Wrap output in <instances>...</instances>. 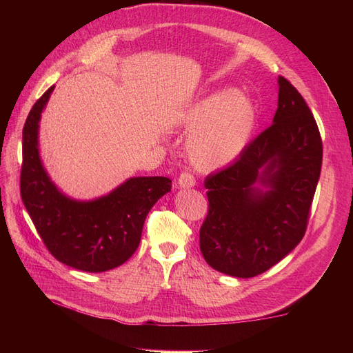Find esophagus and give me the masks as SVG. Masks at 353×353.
<instances>
[{
	"label": "esophagus",
	"mask_w": 353,
	"mask_h": 353,
	"mask_svg": "<svg viewBox=\"0 0 353 353\" xmlns=\"http://www.w3.org/2000/svg\"><path fill=\"white\" fill-rule=\"evenodd\" d=\"M196 185V179L194 176L188 174V172H183L178 176V187L179 188H190Z\"/></svg>",
	"instance_id": "esophagus-1"
}]
</instances>
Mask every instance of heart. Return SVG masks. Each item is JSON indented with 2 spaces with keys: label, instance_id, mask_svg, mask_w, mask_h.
Returning <instances> with one entry per match:
<instances>
[{
  "label": "heart",
  "instance_id": "b5f03b06",
  "mask_svg": "<svg viewBox=\"0 0 353 353\" xmlns=\"http://www.w3.org/2000/svg\"><path fill=\"white\" fill-rule=\"evenodd\" d=\"M258 121L254 103L241 92L216 91L183 113L179 126L190 132L185 153L200 170L210 172L232 163L248 147Z\"/></svg>",
  "mask_w": 353,
  "mask_h": 353
}]
</instances>
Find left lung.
<instances>
[{"label":"left lung","mask_w":353,"mask_h":353,"mask_svg":"<svg viewBox=\"0 0 353 353\" xmlns=\"http://www.w3.org/2000/svg\"><path fill=\"white\" fill-rule=\"evenodd\" d=\"M321 165L315 117L280 77L272 125L236 162L205 181L209 212L200 228L205 261L222 274L250 279L285 258L305 236Z\"/></svg>","instance_id":"obj_1"}]
</instances>
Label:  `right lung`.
<instances>
[{"instance_id": "1", "label": "right lung", "mask_w": 353, "mask_h": 353, "mask_svg": "<svg viewBox=\"0 0 353 353\" xmlns=\"http://www.w3.org/2000/svg\"><path fill=\"white\" fill-rule=\"evenodd\" d=\"M54 85L30 109L23 126L20 194L46 248L57 261L85 272H104L137 250L147 213L170 191L166 176H134L108 196L79 201L63 194L42 166L38 130Z\"/></svg>"}]
</instances>
